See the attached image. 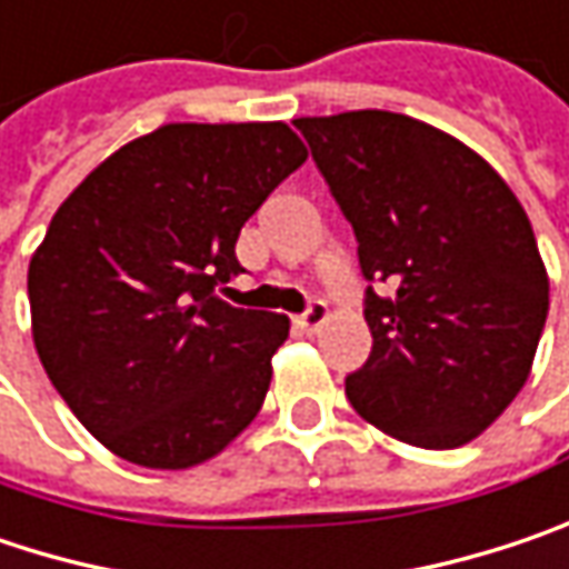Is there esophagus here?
<instances>
[{
	"mask_svg": "<svg viewBox=\"0 0 569 569\" xmlns=\"http://www.w3.org/2000/svg\"><path fill=\"white\" fill-rule=\"evenodd\" d=\"M328 321V306L321 302V299H316V302H309V309L302 312V316H296V325L306 331V335H316L318 328Z\"/></svg>",
	"mask_w": 569,
	"mask_h": 569,
	"instance_id": "1",
	"label": "esophagus"
}]
</instances>
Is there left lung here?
<instances>
[{
	"instance_id": "1",
	"label": "left lung",
	"mask_w": 569,
	"mask_h": 569,
	"mask_svg": "<svg viewBox=\"0 0 569 569\" xmlns=\"http://www.w3.org/2000/svg\"><path fill=\"white\" fill-rule=\"evenodd\" d=\"M357 234L373 348L345 380L357 416L451 451L531 373L548 270L516 192L457 138L396 112L296 118Z\"/></svg>"
}]
</instances>
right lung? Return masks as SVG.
Masks as SVG:
<instances>
[{
  "mask_svg": "<svg viewBox=\"0 0 569 569\" xmlns=\"http://www.w3.org/2000/svg\"><path fill=\"white\" fill-rule=\"evenodd\" d=\"M283 121H173L106 157L28 263L31 335L70 412L151 470L221 453L260 412L289 318L234 309L244 221L306 163Z\"/></svg>",
  "mask_w": 569,
  "mask_h": 569,
  "instance_id": "add662e5",
  "label": "right lung"
}]
</instances>
